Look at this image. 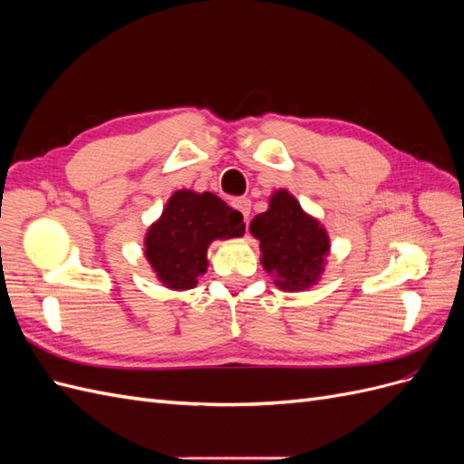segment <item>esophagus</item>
Returning <instances> with one entry per match:
<instances>
[{
    "instance_id": "esophagus-1",
    "label": "esophagus",
    "mask_w": 464,
    "mask_h": 464,
    "mask_svg": "<svg viewBox=\"0 0 464 464\" xmlns=\"http://www.w3.org/2000/svg\"><path fill=\"white\" fill-rule=\"evenodd\" d=\"M232 205L240 210V213L244 215V220L247 222V218H249V210H251V201L247 199V198H240V199H234L232 201Z\"/></svg>"
}]
</instances>
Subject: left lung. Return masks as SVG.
Here are the masks:
<instances>
[{"label": "left lung", "instance_id": "1", "mask_svg": "<svg viewBox=\"0 0 464 464\" xmlns=\"http://www.w3.org/2000/svg\"><path fill=\"white\" fill-rule=\"evenodd\" d=\"M259 240L261 263L275 276V285L288 292L314 286L329 254V236L321 224L286 189L271 195L269 208L249 224Z\"/></svg>", "mask_w": 464, "mask_h": 464}]
</instances>
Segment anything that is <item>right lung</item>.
Returning <instances> with one entry per match:
<instances>
[{
    "mask_svg": "<svg viewBox=\"0 0 464 464\" xmlns=\"http://www.w3.org/2000/svg\"><path fill=\"white\" fill-rule=\"evenodd\" d=\"M244 217L213 193L176 191L162 217L145 236V256L160 283L172 290H189L207 271V247L213 240L240 237Z\"/></svg>",
    "mask_w": 464,
    "mask_h": 464,
    "instance_id": "1",
    "label": "right lung"
}]
</instances>
